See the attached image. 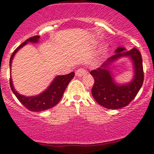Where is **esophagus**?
<instances>
[{"label":"esophagus","instance_id":"esophagus-1","mask_svg":"<svg viewBox=\"0 0 154 154\" xmlns=\"http://www.w3.org/2000/svg\"><path fill=\"white\" fill-rule=\"evenodd\" d=\"M87 74V71L83 68H80L75 72V75L78 77H82V76L85 75Z\"/></svg>","mask_w":154,"mask_h":154}]
</instances>
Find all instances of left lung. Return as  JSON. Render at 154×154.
I'll return each instance as SVG.
<instances>
[{
	"label": "left lung",
	"instance_id": "1",
	"mask_svg": "<svg viewBox=\"0 0 154 154\" xmlns=\"http://www.w3.org/2000/svg\"><path fill=\"white\" fill-rule=\"evenodd\" d=\"M116 55L109 58L106 62L96 70L90 72L94 78V85L92 95L99 105L107 109H118L126 106L140 89L144 79L142 56L136 48L126 51L124 48H118ZM121 56H130L134 66V78L131 83L126 85L119 86L113 81L110 72L108 65Z\"/></svg>",
	"mask_w": 154,
	"mask_h": 154
}]
</instances>
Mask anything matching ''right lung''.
<instances>
[{
    "instance_id": "add662e5",
    "label": "right lung",
    "mask_w": 154,
    "mask_h": 154,
    "mask_svg": "<svg viewBox=\"0 0 154 154\" xmlns=\"http://www.w3.org/2000/svg\"><path fill=\"white\" fill-rule=\"evenodd\" d=\"M40 36H33L27 39L24 42H23L21 45L14 50L13 54L11 55L10 58V66L11 65L12 59H13L14 55L18 51L21 47L26 45L28 42H38ZM75 76V73L71 72L69 74L65 75H58L57 76L55 80L52 82V83L50 85V86L44 92L41 93L40 95L36 96H31V97H26L22 95H20L15 89H14L13 84H12V80L10 79V86L11 90L13 91L14 94L15 95L20 103L24 106L26 109H28L30 111L33 112H41L44 110L52 108L53 106H56L62 99L63 96L64 92L70 81L73 79Z\"/></svg>"
}]
</instances>
